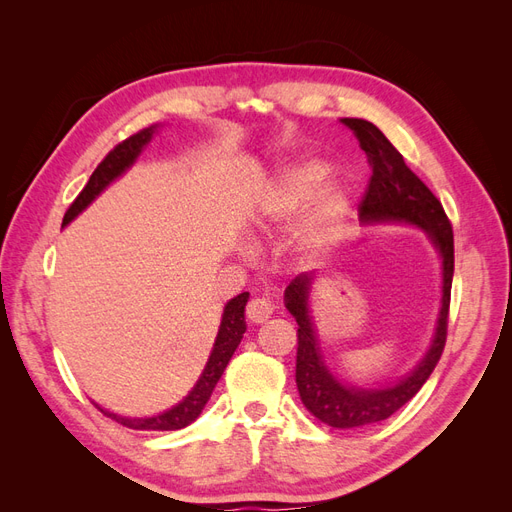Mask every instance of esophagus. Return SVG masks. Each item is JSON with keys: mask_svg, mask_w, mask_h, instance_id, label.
<instances>
[{"mask_svg": "<svg viewBox=\"0 0 512 512\" xmlns=\"http://www.w3.org/2000/svg\"><path fill=\"white\" fill-rule=\"evenodd\" d=\"M271 314H273V305L267 299H252L250 303H247V307H245L247 320L254 322V324H260V322L269 320Z\"/></svg>", "mask_w": 512, "mask_h": 512, "instance_id": "34e87169", "label": "esophagus"}]
</instances>
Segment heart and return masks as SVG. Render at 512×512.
Returning <instances> with one entry per match:
<instances>
[{"instance_id":"b5f03b06","label":"heart","mask_w":512,"mask_h":512,"mask_svg":"<svg viewBox=\"0 0 512 512\" xmlns=\"http://www.w3.org/2000/svg\"><path fill=\"white\" fill-rule=\"evenodd\" d=\"M324 175H327V166L318 160H301L286 166L265 196V211H262L265 228L290 230L297 224L309 196L316 192ZM348 211L350 200L342 188L329 185L320 190L294 239V254L303 260L318 258L342 235Z\"/></svg>"}]
</instances>
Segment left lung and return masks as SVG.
Returning <instances> with one entry per match:
<instances>
[{
	"label": "left lung",
	"instance_id": "left-lung-1",
	"mask_svg": "<svg viewBox=\"0 0 512 512\" xmlns=\"http://www.w3.org/2000/svg\"><path fill=\"white\" fill-rule=\"evenodd\" d=\"M356 134L365 151L371 177L367 181L365 194L359 203V215L363 222H408L421 226L429 232L431 241L436 243L442 256V309L438 318V329L433 335V344L425 359L418 363L408 378L386 389H361L348 386L333 378L324 365L318 339L309 318V284L312 273H301L294 277L284 292L286 309L297 320V386L305 408L318 421L337 429H352L374 425L395 414L401 406L421 391V386L436 369L446 344L448 329V307H451V286L455 271V245L453 226L446 218L440 200L433 196L427 185L418 179L404 156L389 143L374 123L365 119H342Z\"/></svg>",
	"mask_w": 512,
	"mask_h": 512
}]
</instances>
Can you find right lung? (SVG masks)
<instances>
[{"mask_svg": "<svg viewBox=\"0 0 512 512\" xmlns=\"http://www.w3.org/2000/svg\"><path fill=\"white\" fill-rule=\"evenodd\" d=\"M153 132H156V126L136 132V134L128 136L126 141H121L119 145H115L111 151L106 153L104 160L96 166L94 173H91V177H89L85 188L81 190V194L76 196L74 203L68 207V211L64 215V226L68 222H72L76 215H79L91 203V200H94L106 188L108 183L117 179L123 173V170L132 166V162L138 158V153H141L143 147L151 141ZM247 297H250V294L241 292V294H237L235 299H230L226 303L220 331H218V337H215V344H213V350H211V356H209L203 376H200V380L196 382V386L190 391V395L185 397L181 404H177L175 408H170L168 412L151 416V418H126V416L104 412L102 408H98V410L104 416L121 423L123 427L138 429V431H175V429H183V427H188L190 423H194L198 414L203 412L205 404L209 401V397L215 389V384H218V380L222 378L224 369L230 361V356L235 354L237 346L241 344V337L245 333L243 312H245Z\"/></svg>", "mask_w": 512, "mask_h": 512, "instance_id": "1", "label": "right lung"}]
</instances>
